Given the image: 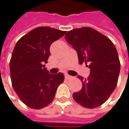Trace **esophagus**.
Returning <instances> with one entry per match:
<instances>
[{"label": "esophagus", "instance_id": "obj_1", "mask_svg": "<svg viewBox=\"0 0 129 129\" xmlns=\"http://www.w3.org/2000/svg\"><path fill=\"white\" fill-rule=\"evenodd\" d=\"M72 76H70V75H69V74H65V79H66V80H70V79H72Z\"/></svg>", "mask_w": 129, "mask_h": 129}]
</instances>
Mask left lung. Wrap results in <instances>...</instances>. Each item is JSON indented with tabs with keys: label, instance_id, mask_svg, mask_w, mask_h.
<instances>
[{
	"label": "left lung",
	"instance_id": "obj_1",
	"mask_svg": "<svg viewBox=\"0 0 129 129\" xmlns=\"http://www.w3.org/2000/svg\"><path fill=\"white\" fill-rule=\"evenodd\" d=\"M65 39L77 51L79 63H88L90 69L87 78L78 77L82 87L73 94L74 101L89 109L101 106L117 84L120 63L115 45L106 36L88 27L73 29Z\"/></svg>",
	"mask_w": 129,
	"mask_h": 129
}]
</instances>
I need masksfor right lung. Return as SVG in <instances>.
<instances>
[{"label": "right lung", "mask_w": 129, "mask_h": 129, "mask_svg": "<svg viewBox=\"0 0 129 129\" xmlns=\"http://www.w3.org/2000/svg\"><path fill=\"white\" fill-rule=\"evenodd\" d=\"M66 33L39 27L23 36L14 47L9 63L12 86L20 100L32 109L49 104L64 81L63 74H50L44 64L50 55V45Z\"/></svg>", "instance_id": "add662e5"}]
</instances>
